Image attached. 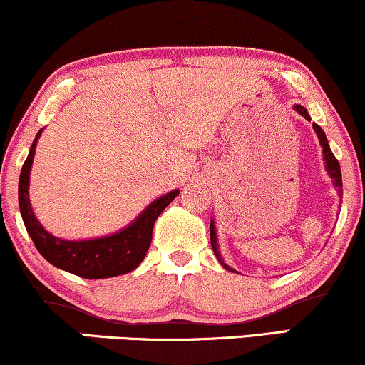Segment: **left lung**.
Masks as SVG:
<instances>
[{"label": "left lung", "instance_id": "1", "mask_svg": "<svg viewBox=\"0 0 365 365\" xmlns=\"http://www.w3.org/2000/svg\"><path fill=\"white\" fill-rule=\"evenodd\" d=\"M294 108H296V110L299 112L301 115L306 118V120H311L309 115H308V112H306V108L302 107V105H296V107H294ZM313 127H314L316 134H318L319 143H322V146H323L324 163H327V170H328V173H330V177H331L333 180H335V187L338 188V194H340V197H341V195H344V190H341V171H340V163H338V160L335 158V155H333L331 149H330V146H328L327 135H324V133H323L322 127H319L318 124H313ZM210 245H212L214 253H216L217 260L221 262V265L225 267L226 270H231L230 267H227L226 263L222 262L221 255H219V250H217V241H216V227H214V222H210Z\"/></svg>", "mask_w": 365, "mask_h": 365}]
</instances>
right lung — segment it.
<instances>
[{"mask_svg": "<svg viewBox=\"0 0 365 365\" xmlns=\"http://www.w3.org/2000/svg\"><path fill=\"white\" fill-rule=\"evenodd\" d=\"M38 135H41V130L35 135L27 160L21 166L19 182L20 212L35 248L57 269L71 272L83 279H107L133 272L146 257L149 245H151L155 221L163 212L166 205L178 195V190L170 192L153 202L133 225L117 235L88 241H66L56 238L43 230L41 222L37 221L29 200V173Z\"/></svg>", "mask_w": 365, "mask_h": 365, "instance_id": "right-lung-1", "label": "right lung"}]
</instances>
